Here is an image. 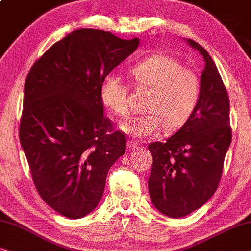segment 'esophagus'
Listing matches in <instances>:
<instances>
[{
  "mask_svg": "<svg viewBox=\"0 0 251 251\" xmlns=\"http://www.w3.org/2000/svg\"><path fill=\"white\" fill-rule=\"evenodd\" d=\"M136 148H139V143L128 140V142H127V149H128V150H135Z\"/></svg>",
  "mask_w": 251,
  "mask_h": 251,
  "instance_id": "esophagus-1",
  "label": "esophagus"
}]
</instances>
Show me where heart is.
I'll return each mask as SVG.
<instances>
[{
    "mask_svg": "<svg viewBox=\"0 0 251 251\" xmlns=\"http://www.w3.org/2000/svg\"><path fill=\"white\" fill-rule=\"evenodd\" d=\"M129 75L139 87L150 89L147 115L132 117L119 124L121 132L135 139L156 135L164 125L169 130L184 126L196 111L201 93L199 77L177 59L167 54L147 56L130 67ZM127 86L114 74L102 79L100 100L118 116L128 112Z\"/></svg>",
    "mask_w": 251,
    "mask_h": 251,
    "instance_id": "1",
    "label": "heart"
}]
</instances>
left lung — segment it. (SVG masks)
I'll list each match as a JSON object with an SVG mask.
<instances>
[{"instance_id": "left-lung-1", "label": "left lung", "mask_w": 251, "mask_h": 251, "mask_svg": "<svg viewBox=\"0 0 251 251\" xmlns=\"http://www.w3.org/2000/svg\"><path fill=\"white\" fill-rule=\"evenodd\" d=\"M185 41L204 60L199 102L174 135L165 143L149 144L153 158L148 181L150 199L172 218L191 214L214 195L232 139L230 101L217 67L201 45Z\"/></svg>"}]
</instances>
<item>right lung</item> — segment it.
Returning a JSON list of instances; mask_svg holds the SVG:
<instances>
[{
    "label": "right lung",
    "instance_id": "add662e5",
    "mask_svg": "<svg viewBox=\"0 0 251 251\" xmlns=\"http://www.w3.org/2000/svg\"><path fill=\"white\" fill-rule=\"evenodd\" d=\"M139 44V38L77 29L28 74L20 144L42 199L62 216L77 220L93 211L109 169L125 153V135L103 116L100 86Z\"/></svg>",
    "mask_w": 251,
    "mask_h": 251
}]
</instances>
